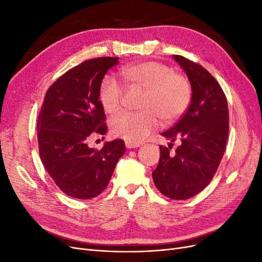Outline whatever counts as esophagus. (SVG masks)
Returning <instances> with one entry per match:
<instances>
[{
    "instance_id": "obj_1",
    "label": "esophagus",
    "mask_w": 262,
    "mask_h": 262,
    "mask_svg": "<svg viewBox=\"0 0 262 262\" xmlns=\"http://www.w3.org/2000/svg\"><path fill=\"white\" fill-rule=\"evenodd\" d=\"M125 146H126V148H136V147H139L140 144L131 143V142H125Z\"/></svg>"
}]
</instances>
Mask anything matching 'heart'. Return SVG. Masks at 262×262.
Segmentation results:
<instances>
[{"instance_id": "1", "label": "heart", "mask_w": 262, "mask_h": 262, "mask_svg": "<svg viewBox=\"0 0 262 262\" xmlns=\"http://www.w3.org/2000/svg\"><path fill=\"white\" fill-rule=\"evenodd\" d=\"M121 74L131 86L145 90L140 113H125L112 122L114 136L131 143L144 141L158 126V117L164 122L178 119L189 106L191 86L185 76L173 73L161 62L134 63L122 69ZM99 99L105 112L117 115L123 106V90L114 78L106 77L99 89Z\"/></svg>"}]
</instances>
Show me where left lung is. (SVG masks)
<instances>
[{"label":"left lung","mask_w":262,"mask_h":262,"mask_svg":"<svg viewBox=\"0 0 262 262\" xmlns=\"http://www.w3.org/2000/svg\"><path fill=\"white\" fill-rule=\"evenodd\" d=\"M191 85V101L185 115L162 133L180 145L170 153L160 146L161 155L152 172L161 193L172 200H186L207 187L224 155L228 136V107L224 92L207 70L181 55H172Z\"/></svg>","instance_id":"8db88e82"}]
</instances>
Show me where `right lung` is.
Masks as SVG:
<instances>
[{
  "label": "right lung",
  "instance_id": "1",
  "mask_svg": "<svg viewBox=\"0 0 262 262\" xmlns=\"http://www.w3.org/2000/svg\"><path fill=\"white\" fill-rule=\"evenodd\" d=\"M119 58L87 60L60 76L46 93L37 131L39 155L61 191L89 200L108 186L125 152L120 139L106 142L100 150L87 145L92 133L107 132L99 89Z\"/></svg>",
  "mask_w": 262,
  "mask_h": 262
}]
</instances>
